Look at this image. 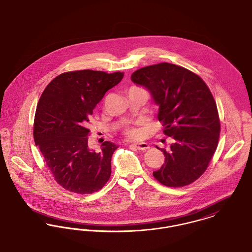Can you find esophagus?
I'll return each instance as SVG.
<instances>
[{
    "instance_id": "esophagus-1",
    "label": "esophagus",
    "mask_w": 252,
    "mask_h": 252,
    "mask_svg": "<svg viewBox=\"0 0 252 252\" xmlns=\"http://www.w3.org/2000/svg\"><path fill=\"white\" fill-rule=\"evenodd\" d=\"M133 146L135 147L137 150H139V151H143V152H145V151H147V150H149V149H150V146H149L147 143H145V142L133 144Z\"/></svg>"
}]
</instances>
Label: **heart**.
Listing matches in <instances>:
<instances>
[{"instance_id":"heart-1","label":"heart","mask_w":252,"mask_h":252,"mask_svg":"<svg viewBox=\"0 0 252 252\" xmlns=\"http://www.w3.org/2000/svg\"><path fill=\"white\" fill-rule=\"evenodd\" d=\"M125 135L129 139H139L142 137V130L136 126H128L125 129Z\"/></svg>"}]
</instances>
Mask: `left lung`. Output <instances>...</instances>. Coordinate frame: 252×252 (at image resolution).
<instances>
[{"label": "left lung", "mask_w": 252, "mask_h": 252, "mask_svg": "<svg viewBox=\"0 0 252 252\" xmlns=\"http://www.w3.org/2000/svg\"><path fill=\"white\" fill-rule=\"evenodd\" d=\"M131 80L151 92L159 105L163 132L174 139L169 151L156 147L165 163L154 172L155 179L174 188L193 183L206 171L220 138V118L210 89L196 74L167 62L137 70Z\"/></svg>", "instance_id": "obj_1"}]
</instances>
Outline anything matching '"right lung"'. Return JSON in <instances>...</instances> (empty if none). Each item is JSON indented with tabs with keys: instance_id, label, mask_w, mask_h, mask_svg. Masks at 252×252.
Here are the masks:
<instances>
[{
	"instance_id": "right-lung-1",
	"label": "right lung",
	"mask_w": 252,
	"mask_h": 252,
	"mask_svg": "<svg viewBox=\"0 0 252 252\" xmlns=\"http://www.w3.org/2000/svg\"><path fill=\"white\" fill-rule=\"evenodd\" d=\"M123 78L121 72H66L54 78L39 98L35 145L56 181L72 193L93 194L111 175V157L118 146L105 141L98 153L91 151L86 126L104 94Z\"/></svg>"
}]
</instances>
